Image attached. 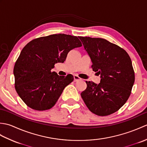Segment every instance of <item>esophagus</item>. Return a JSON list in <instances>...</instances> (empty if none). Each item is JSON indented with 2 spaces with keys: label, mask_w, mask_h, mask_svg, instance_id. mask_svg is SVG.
Here are the masks:
<instances>
[{
  "label": "esophagus",
  "mask_w": 147,
  "mask_h": 147,
  "mask_svg": "<svg viewBox=\"0 0 147 147\" xmlns=\"http://www.w3.org/2000/svg\"><path fill=\"white\" fill-rule=\"evenodd\" d=\"M82 80V78H80L78 75H74V81L75 82H78V81H79V80Z\"/></svg>",
  "instance_id": "obj_1"
}]
</instances>
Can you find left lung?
<instances>
[{
  "instance_id": "1",
  "label": "left lung",
  "mask_w": 147,
  "mask_h": 147,
  "mask_svg": "<svg viewBox=\"0 0 147 147\" xmlns=\"http://www.w3.org/2000/svg\"><path fill=\"white\" fill-rule=\"evenodd\" d=\"M91 59L93 71L100 74L98 85L86 81L81 96L89 110L100 116L117 111L129 97L135 82L132 62L125 50L100 38L79 36Z\"/></svg>"
}]
</instances>
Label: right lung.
<instances>
[{"instance_id":"right-lung-1","label":"right lung","mask_w":147,"mask_h":147,"mask_svg":"<svg viewBox=\"0 0 147 147\" xmlns=\"http://www.w3.org/2000/svg\"><path fill=\"white\" fill-rule=\"evenodd\" d=\"M82 46L77 36L65 34L40 37L27 43L14 67L16 91L27 106L41 111L55 104L74 78L71 74L59 76L52 69L55 63L64 62L72 49Z\"/></svg>"}]
</instances>
